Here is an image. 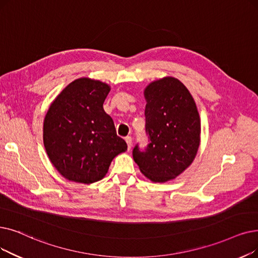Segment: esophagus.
Here are the masks:
<instances>
[{
	"label": "esophagus",
	"instance_id": "obj_1",
	"mask_svg": "<svg viewBox=\"0 0 258 258\" xmlns=\"http://www.w3.org/2000/svg\"><path fill=\"white\" fill-rule=\"evenodd\" d=\"M125 141H126V143H127V149H128V151H130L131 148H132V138H131L130 136H127V137H125Z\"/></svg>",
	"mask_w": 258,
	"mask_h": 258
}]
</instances>
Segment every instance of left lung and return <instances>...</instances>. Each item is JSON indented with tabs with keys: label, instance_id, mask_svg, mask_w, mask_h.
<instances>
[{
	"label": "left lung",
	"instance_id": "8db88e82",
	"mask_svg": "<svg viewBox=\"0 0 258 258\" xmlns=\"http://www.w3.org/2000/svg\"><path fill=\"white\" fill-rule=\"evenodd\" d=\"M145 130L150 143L136 145L134 160L153 182H166L194 161L200 144V117L194 98L182 82L164 77L144 89Z\"/></svg>",
	"mask_w": 258,
	"mask_h": 258
}]
</instances>
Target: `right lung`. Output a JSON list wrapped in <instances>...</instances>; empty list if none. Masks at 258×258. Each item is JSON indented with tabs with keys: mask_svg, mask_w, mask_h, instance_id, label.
Segmentation results:
<instances>
[{
	"mask_svg": "<svg viewBox=\"0 0 258 258\" xmlns=\"http://www.w3.org/2000/svg\"><path fill=\"white\" fill-rule=\"evenodd\" d=\"M110 86L91 78L67 85L44 118L43 142L48 158L67 180L91 184L106 175L115 157L127 150L103 109Z\"/></svg>",
	"mask_w": 258,
	"mask_h": 258,
	"instance_id": "right-lung-1",
	"label": "right lung"
}]
</instances>
